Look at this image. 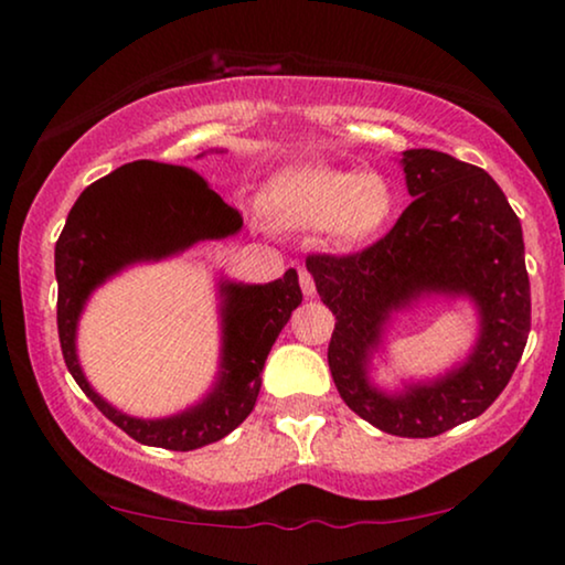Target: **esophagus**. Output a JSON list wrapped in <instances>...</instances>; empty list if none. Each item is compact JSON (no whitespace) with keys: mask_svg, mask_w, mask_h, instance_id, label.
<instances>
[{"mask_svg":"<svg viewBox=\"0 0 565 565\" xmlns=\"http://www.w3.org/2000/svg\"><path fill=\"white\" fill-rule=\"evenodd\" d=\"M298 280H300V290H303L306 298H313L316 296V282H313V275L308 273V269H298Z\"/></svg>","mask_w":565,"mask_h":565,"instance_id":"esophagus-1","label":"esophagus"}]
</instances>
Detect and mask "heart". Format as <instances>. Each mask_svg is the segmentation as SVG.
I'll list each match as a JSON object with an SVG mask.
<instances>
[{
    "label": "heart",
    "instance_id": "heart-1",
    "mask_svg": "<svg viewBox=\"0 0 565 565\" xmlns=\"http://www.w3.org/2000/svg\"><path fill=\"white\" fill-rule=\"evenodd\" d=\"M259 205L280 226L329 228L339 246H358L391 221L396 192L375 169L300 164L277 172L262 190Z\"/></svg>",
    "mask_w": 565,
    "mask_h": 565
}]
</instances>
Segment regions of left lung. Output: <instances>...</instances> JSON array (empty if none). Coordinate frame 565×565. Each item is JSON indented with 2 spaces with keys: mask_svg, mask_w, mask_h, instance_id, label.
<instances>
[{
  "mask_svg": "<svg viewBox=\"0 0 565 565\" xmlns=\"http://www.w3.org/2000/svg\"><path fill=\"white\" fill-rule=\"evenodd\" d=\"M412 205L350 257L311 254L306 269L337 316L329 370L344 404L396 437H437L476 419L507 388L530 334L522 223L491 174L431 149L401 153ZM468 299L475 350L447 374L385 392L369 377L392 319L422 299Z\"/></svg>",
  "mask_w": 565,
  "mask_h": 565,
  "instance_id": "1",
  "label": "left lung"
}]
</instances>
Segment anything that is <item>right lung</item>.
Instances as JSON below:
<instances>
[{
  "label": "right lung",
  "instance_id": "obj_1",
  "mask_svg": "<svg viewBox=\"0 0 565 565\" xmlns=\"http://www.w3.org/2000/svg\"><path fill=\"white\" fill-rule=\"evenodd\" d=\"M242 226L238 211L223 203L198 172L149 159L130 161L89 184L68 213L56 242L61 352L92 404L141 445L198 450L218 443L252 414L267 354L303 300L298 273L288 269L265 285L221 277V360L213 388L195 406L161 419L130 416L92 388L76 354L84 306L122 269L177 257L207 238L234 236Z\"/></svg>",
  "mask_w": 565,
  "mask_h": 565
}]
</instances>
